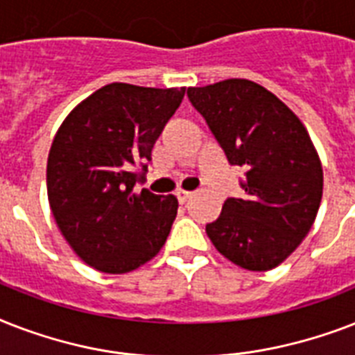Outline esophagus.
Wrapping results in <instances>:
<instances>
[{"label":"esophagus","instance_id":"34e87169","mask_svg":"<svg viewBox=\"0 0 355 355\" xmlns=\"http://www.w3.org/2000/svg\"><path fill=\"white\" fill-rule=\"evenodd\" d=\"M175 195H177L178 202H180V205H184V202H186V200H188L189 197H191V195H193V193H191V191H186V189H178V191Z\"/></svg>","mask_w":355,"mask_h":355}]
</instances>
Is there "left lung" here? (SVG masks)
I'll return each instance as SVG.
<instances>
[{
  "instance_id": "8db88e82",
  "label": "left lung",
  "mask_w": 355,
  "mask_h": 355,
  "mask_svg": "<svg viewBox=\"0 0 355 355\" xmlns=\"http://www.w3.org/2000/svg\"><path fill=\"white\" fill-rule=\"evenodd\" d=\"M188 97L228 162L247 169V195L225 200L206 234L243 269H275L308 236L322 199V164L308 130L286 103L248 79L188 88Z\"/></svg>"
}]
</instances>
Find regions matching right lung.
Returning <instances> with one entry per match:
<instances>
[{
	"label": "right lung",
	"instance_id": "add662e5",
	"mask_svg": "<svg viewBox=\"0 0 355 355\" xmlns=\"http://www.w3.org/2000/svg\"><path fill=\"white\" fill-rule=\"evenodd\" d=\"M186 88L112 83L66 116L47 156V200L58 230L86 265L123 275L164 247L177 217L175 195L134 191V166L177 112Z\"/></svg>",
	"mask_w": 355,
	"mask_h": 355
}]
</instances>
